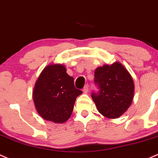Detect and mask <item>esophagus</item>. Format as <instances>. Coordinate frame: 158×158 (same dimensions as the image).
Returning a JSON list of instances; mask_svg holds the SVG:
<instances>
[{
	"instance_id": "esophagus-1",
	"label": "esophagus",
	"mask_w": 158,
	"mask_h": 158,
	"mask_svg": "<svg viewBox=\"0 0 158 158\" xmlns=\"http://www.w3.org/2000/svg\"><path fill=\"white\" fill-rule=\"evenodd\" d=\"M88 92H89V85H86L83 89V92L88 93Z\"/></svg>"
}]
</instances>
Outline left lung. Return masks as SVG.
<instances>
[{
	"instance_id": "8db88e82",
	"label": "left lung",
	"mask_w": 158,
	"mask_h": 158,
	"mask_svg": "<svg viewBox=\"0 0 158 158\" xmlns=\"http://www.w3.org/2000/svg\"><path fill=\"white\" fill-rule=\"evenodd\" d=\"M94 82L99 92L92 93V98L98 110L104 117L116 119L122 116L133 100V79L121 63L104 64L94 70Z\"/></svg>"
}]
</instances>
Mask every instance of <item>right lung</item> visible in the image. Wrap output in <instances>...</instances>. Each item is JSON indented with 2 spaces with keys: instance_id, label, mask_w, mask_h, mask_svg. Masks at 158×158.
Instances as JSON below:
<instances>
[{
  "instance_id": "right-lung-1",
  "label": "right lung",
  "mask_w": 158,
  "mask_h": 158,
  "mask_svg": "<svg viewBox=\"0 0 158 158\" xmlns=\"http://www.w3.org/2000/svg\"><path fill=\"white\" fill-rule=\"evenodd\" d=\"M82 93L76 89L74 79L66 73V66L49 64L44 68L35 84L32 99L43 119L64 123L73 110L76 98Z\"/></svg>"
}]
</instances>
